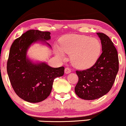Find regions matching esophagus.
Here are the masks:
<instances>
[{
    "label": "esophagus",
    "instance_id": "esophagus-1",
    "mask_svg": "<svg viewBox=\"0 0 126 126\" xmlns=\"http://www.w3.org/2000/svg\"><path fill=\"white\" fill-rule=\"evenodd\" d=\"M71 72V69L69 68H68V67L66 68L65 69H64V72H65L66 74H69V73H70Z\"/></svg>",
    "mask_w": 126,
    "mask_h": 126
}]
</instances>
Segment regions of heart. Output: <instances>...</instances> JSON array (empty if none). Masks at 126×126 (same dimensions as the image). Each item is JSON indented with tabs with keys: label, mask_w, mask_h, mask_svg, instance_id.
Listing matches in <instances>:
<instances>
[{
	"label": "heart",
	"mask_w": 126,
	"mask_h": 126,
	"mask_svg": "<svg viewBox=\"0 0 126 126\" xmlns=\"http://www.w3.org/2000/svg\"><path fill=\"white\" fill-rule=\"evenodd\" d=\"M57 54L62 58L63 53L72 55L71 63L80 69L92 66L96 62L101 51L99 41L94 38L79 35H70L62 38Z\"/></svg>",
	"instance_id": "1"
}]
</instances>
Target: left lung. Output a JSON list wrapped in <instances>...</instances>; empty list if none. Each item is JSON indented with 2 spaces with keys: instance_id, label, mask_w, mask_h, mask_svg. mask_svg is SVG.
<instances>
[{
  "instance_id": "8db88e82",
  "label": "left lung",
  "mask_w": 126,
  "mask_h": 126,
  "mask_svg": "<svg viewBox=\"0 0 126 126\" xmlns=\"http://www.w3.org/2000/svg\"><path fill=\"white\" fill-rule=\"evenodd\" d=\"M102 44V52L90 68L76 71L79 80L75 93L81 99L94 100L106 94L110 90L119 69L118 52L109 36L97 33Z\"/></svg>"
}]
</instances>
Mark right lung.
<instances>
[{
	"mask_svg": "<svg viewBox=\"0 0 126 126\" xmlns=\"http://www.w3.org/2000/svg\"><path fill=\"white\" fill-rule=\"evenodd\" d=\"M50 34L49 32L29 30L15 39L10 47L7 65L9 79L16 94L27 102L46 99L51 92L54 80L64 74L63 66L55 68L45 63L35 64L26 57L27 50L33 43H46V40L50 39Z\"/></svg>",
	"mask_w": 126,
	"mask_h": 126,
	"instance_id": "1",
	"label": "right lung"
}]
</instances>
